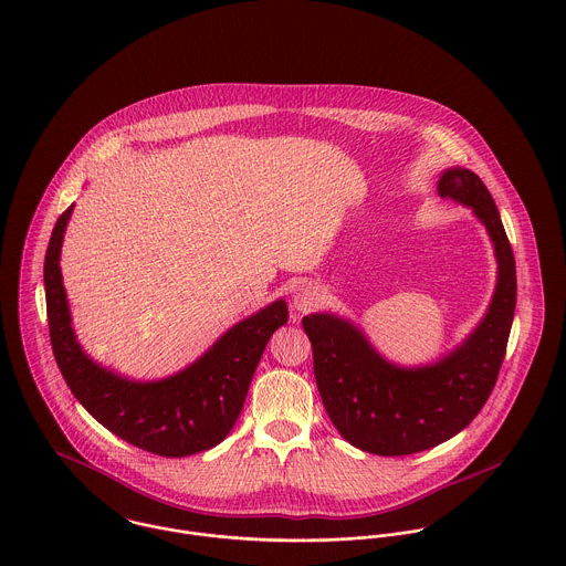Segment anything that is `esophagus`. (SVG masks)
<instances>
[{"instance_id": "1", "label": "esophagus", "mask_w": 566, "mask_h": 566, "mask_svg": "<svg viewBox=\"0 0 566 566\" xmlns=\"http://www.w3.org/2000/svg\"><path fill=\"white\" fill-rule=\"evenodd\" d=\"M323 290L318 285H312V283H303L294 290V296H292V307L298 312V314H310L314 312L321 303H323Z\"/></svg>"}]
</instances>
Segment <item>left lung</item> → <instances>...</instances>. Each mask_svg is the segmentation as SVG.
I'll return each mask as SVG.
<instances>
[{"instance_id":"1","label":"left lung","mask_w":566,"mask_h":566,"mask_svg":"<svg viewBox=\"0 0 566 566\" xmlns=\"http://www.w3.org/2000/svg\"><path fill=\"white\" fill-rule=\"evenodd\" d=\"M438 193L473 209L499 263L484 321L462 346L436 364L401 368L384 359L355 324L333 314L303 318L331 422L344 440L375 455H411L460 433L482 411L496 384L514 321V254L482 178L464 167L447 169Z\"/></svg>"}]
</instances>
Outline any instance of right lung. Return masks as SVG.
I'll use <instances>...</instances> for the list:
<instances>
[{
    "mask_svg": "<svg viewBox=\"0 0 566 566\" xmlns=\"http://www.w3.org/2000/svg\"><path fill=\"white\" fill-rule=\"evenodd\" d=\"M72 209L56 220L43 265L52 350L70 390L99 424L144 451L185 458L220 444L242 411L268 339L287 323L285 301L229 328L185 370L161 381H128L88 359L72 328L59 265Z\"/></svg>",
    "mask_w": 566,
    "mask_h": 566,
    "instance_id": "1",
    "label": "right lung"
}]
</instances>
